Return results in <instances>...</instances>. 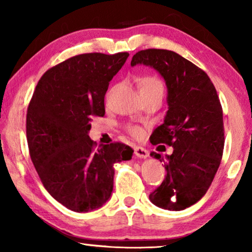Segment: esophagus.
Wrapping results in <instances>:
<instances>
[{"instance_id":"obj_1","label":"esophagus","mask_w":252,"mask_h":252,"mask_svg":"<svg viewBox=\"0 0 252 252\" xmlns=\"http://www.w3.org/2000/svg\"><path fill=\"white\" fill-rule=\"evenodd\" d=\"M134 154H135V156H137L139 158H147L149 157V151L147 149H144L142 147H134Z\"/></svg>"}]
</instances>
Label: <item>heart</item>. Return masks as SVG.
I'll list each match as a JSON object with an SVG mask.
<instances>
[{
	"label": "heart",
	"mask_w": 252,
	"mask_h": 252,
	"mask_svg": "<svg viewBox=\"0 0 252 252\" xmlns=\"http://www.w3.org/2000/svg\"><path fill=\"white\" fill-rule=\"evenodd\" d=\"M157 89L163 91V85H161V82L156 78L146 77V78H143L140 82V93L141 92L157 91ZM128 130H129V133L134 136H140L141 134H142V129H141L140 127H136V126L129 127Z\"/></svg>",
	"instance_id": "1"
}]
</instances>
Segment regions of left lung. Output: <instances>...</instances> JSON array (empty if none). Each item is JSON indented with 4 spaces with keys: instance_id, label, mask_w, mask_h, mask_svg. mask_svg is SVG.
<instances>
[{
    "instance_id": "obj_1",
    "label": "left lung",
    "mask_w": 252,
    "mask_h": 252,
    "mask_svg": "<svg viewBox=\"0 0 252 252\" xmlns=\"http://www.w3.org/2000/svg\"><path fill=\"white\" fill-rule=\"evenodd\" d=\"M135 65L155 68L167 88L168 110L150 142L167 144L173 153L150 154L163 161L166 175L149 199L160 209L181 211L205 195L218 171L225 143L221 104L208 74L174 51L141 50L130 62Z\"/></svg>"
}]
</instances>
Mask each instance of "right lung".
<instances>
[{
    "label": "right lung",
    "mask_w": 252,
    "mask_h": 252,
    "mask_svg": "<svg viewBox=\"0 0 252 252\" xmlns=\"http://www.w3.org/2000/svg\"><path fill=\"white\" fill-rule=\"evenodd\" d=\"M128 53L82 54L51 67L37 82L26 116L31 159L47 191L74 212L99 209L111 197L115 164L134 150L115 142L95 149L88 133L105 113L110 81Z\"/></svg>",
    "instance_id": "obj_1"
}]
</instances>
